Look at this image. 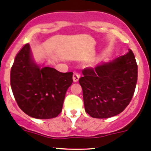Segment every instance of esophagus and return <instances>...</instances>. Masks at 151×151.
Listing matches in <instances>:
<instances>
[{"label": "esophagus", "instance_id": "obj_1", "mask_svg": "<svg viewBox=\"0 0 151 151\" xmlns=\"http://www.w3.org/2000/svg\"><path fill=\"white\" fill-rule=\"evenodd\" d=\"M79 78H80V75L77 73L74 72V74H73V81L74 82H77L79 80Z\"/></svg>", "mask_w": 151, "mask_h": 151}]
</instances>
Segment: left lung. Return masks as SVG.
Returning a JSON list of instances; mask_svg holds the SVG:
<instances>
[{
	"label": "left lung",
	"mask_w": 151,
	"mask_h": 151,
	"mask_svg": "<svg viewBox=\"0 0 151 151\" xmlns=\"http://www.w3.org/2000/svg\"><path fill=\"white\" fill-rule=\"evenodd\" d=\"M80 82L85 111L106 119L120 114L129 105L137 80V65L130 49L109 63L82 70Z\"/></svg>",
	"instance_id": "obj_1"
}]
</instances>
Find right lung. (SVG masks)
Returning a JSON list of instances; mask_svg holds the SVG:
<instances>
[{
  "label": "right lung",
  "instance_id": "add662e5",
  "mask_svg": "<svg viewBox=\"0 0 151 151\" xmlns=\"http://www.w3.org/2000/svg\"><path fill=\"white\" fill-rule=\"evenodd\" d=\"M72 72L51 67L40 68L34 62L29 44L16 55L11 70V86L19 107L29 116L55 118L62 111L66 90L72 84Z\"/></svg>",
  "mask_w": 151,
  "mask_h": 151
}]
</instances>
